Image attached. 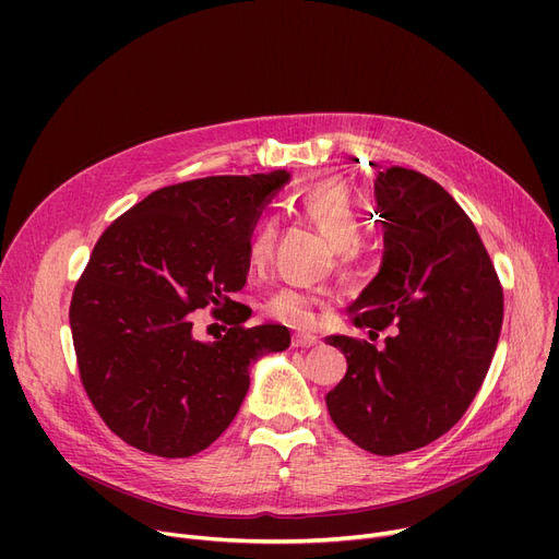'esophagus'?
I'll use <instances>...</instances> for the list:
<instances>
[{"label":"esophagus","mask_w":559,"mask_h":559,"mask_svg":"<svg viewBox=\"0 0 559 559\" xmlns=\"http://www.w3.org/2000/svg\"><path fill=\"white\" fill-rule=\"evenodd\" d=\"M317 344H319L317 335H310V333H295V335H292V346H295V348H310V346H317Z\"/></svg>","instance_id":"obj_1"}]
</instances>
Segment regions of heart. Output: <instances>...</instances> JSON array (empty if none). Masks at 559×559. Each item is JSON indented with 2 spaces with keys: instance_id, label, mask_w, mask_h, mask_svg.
Segmentation results:
<instances>
[{
  "instance_id": "b5f03b06",
  "label": "heart",
  "mask_w": 559,
  "mask_h": 559,
  "mask_svg": "<svg viewBox=\"0 0 559 559\" xmlns=\"http://www.w3.org/2000/svg\"><path fill=\"white\" fill-rule=\"evenodd\" d=\"M295 211L317 226L333 242V251L337 258L340 270L344 274H354L360 270L365 260V245L360 240L362 230V213L360 205L342 181H319L306 186L292 197ZM276 240V219L262 217L249 240L247 260L251 270H260L270 260ZM319 299L312 292L299 287H281L262 301V310L267 317L281 321V324L308 329L314 324Z\"/></svg>"
}]
</instances>
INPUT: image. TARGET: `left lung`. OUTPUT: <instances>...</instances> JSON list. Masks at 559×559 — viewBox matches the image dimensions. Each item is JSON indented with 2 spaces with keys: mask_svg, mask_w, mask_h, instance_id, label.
Returning a JSON list of instances; mask_svg holds the SVG:
<instances>
[{
  "mask_svg": "<svg viewBox=\"0 0 559 559\" xmlns=\"http://www.w3.org/2000/svg\"><path fill=\"white\" fill-rule=\"evenodd\" d=\"M373 194L383 262L348 312L360 329L396 333L383 348L326 337L348 365L326 405L350 442L399 455L435 442L472 405L501 335L503 287L474 222L442 186L390 167Z\"/></svg>",
  "mask_w": 559,
  "mask_h": 559,
  "instance_id": "8db88e82",
  "label": "left lung"
}]
</instances>
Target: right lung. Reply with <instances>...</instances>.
Masks as SVG:
<instances>
[{
    "label": "right lung",
    "mask_w": 559,
    "mask_h": 559,
    "mask_svg": "<svg viewBox=\"0 0 559 559\" xmlns=\"http://www.w3.org/2000/svg\"><path fill=\"white\" fill-rule=\"evenodd\" d=\"M285 169L205 176L152 192L93 249L70 306L81 383L106 426L160 457H190L228 428L251 365L289 346L278 324L245 329L251 233ZM213 305L231 329L191 335L189 312Z\"/></svg>",
    "instance_id": "obj_1"
}]
</instances>
